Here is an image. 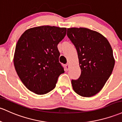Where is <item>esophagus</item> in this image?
I'll return each instance as SVG.
<instances>
[{
	"instance_id": "obj_1",
	"label": "esophagus",
	"mask_w": 122,
	"mask_h": 122,
	"mask_svg": "<svg viewBox=\"0 0 122 122\" xmlns=\"http://www.w3.org/2000/svg\"><path fill=\"white\" fill-rule=\"evenodd\" d=\"M69 68H70V66H69V64H67L65 65V69H66V71L69 70Z\"/></svg>"
}]
</instances>
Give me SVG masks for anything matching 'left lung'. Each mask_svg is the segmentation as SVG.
<instances>
[{
	"label": "left lung",
	"instance_id": "left-lung-1",
	"mask_svg": "<svg viewBox=\"0 0 122 122\" xmlns=\"http://www.w3.org/2000/svg\"><path fill=\"white\" fill-rule=\"evenodd\" d=\"M67 36L75 46L81 75L72 80L75 92L90 97L101 91L111 76L115 65L113 50L105 36L86 28L67 29Z\"/></svg>",
	"mask_w": 122,
	"mask_h": 122
}]
</instances>
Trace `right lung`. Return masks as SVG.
I'll return each instance as SVG.
<instances>
[{"mask_svg":"<svg viewBox=\"0 0 122 122\" xmlns=\"http://www.w3.org/2000/svg\"><path fill=\"white\" fill-rule=\"evenodd\" d=\"M66 33V28L44 25L27 29L18 39L14 65L30 92L43 95L55 88L59 76L64 72L59 62L57 45Z\"/></svg>","mask_w":122,"mask_h":122,"instance_id":"1","label":"right lung"}]
</instances>
